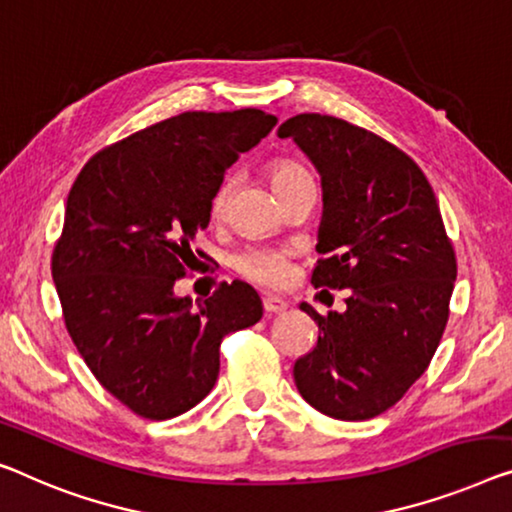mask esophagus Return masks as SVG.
I'll return each instance as SVG.
<instances>
[{
	"instance_id": "esophagus-1",
	"label": "esophagus",
	"mask_w": 512,
	"mask_h": 512,
	"mask_svg": "<svg viewBox=\"0 0 512 512\" xmlns=\"http://www.w3.org/2000/svg\"><path fill=\"white\" fill-rule=\"evenodd\" d=\"M264 312L266 315H282V312L287 310V303L282 299H273V296H269V299H264Z\"/></svg>"
}]
</instances>
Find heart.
<instances>
[{"label": "heart", "mask_w": 512, "mask_h": 512, "mask_svg": "<svg viewBox=\"0 0 512 512\" xmlns=\"http://www.w3.org/2000/svg\"><path fill=\"white\" fill-rule=\"evenodd\" d=\"M269 179L278 197L292 193L294 188L305 186V183L312 181L310 174L305 172L299 163H294V160H276L269 170ZM232 186L234 181L230 177L220 183L216 195H213L211 200L213 213H220L225 209L227 197L232 193ZM234 266L236 271H239L241 276H246L248 280H255L259 285L266 287H276L282 285L289 276V253L278 248H250L234 259Z\"/></svg>", "instance_id": "b5f03b06"}]
</instances>
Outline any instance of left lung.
<instances>
[{
    "label": "left lung",
    "mask_w": 512,
    "mask_h": 512,
    "mask_svg": "<svg viewBox=\"0 0 512 512\" xmlns=\"http://www.w3.org/2000/svg\"><path fill=\"white\" fill-rule=\"evenodd\" d=\"M322 179L319 259L312 285L349 289L345 312L317 322L319 338L294 363L303 400L338 421L393 407L423 375L448 322L457 264L444 220L414 160L381 137L326 114L278 128Z\"/></svg>",
    "instance_id": "obj_1"
}]
</instances>
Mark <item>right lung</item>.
<instances>
[{
  "label": "right lung",
  "mask_w": 512,
  "mask_h": 512,
  "mask_svg": "<svg viewBox=\"0 0 512 512\" xmlns=\"http://www.w3.org/2000/svg\"><path fill=\"white\" fill-rule=\"evenodd\" d=\"M278 119L183 112L103 149L75 179L52 253L66 329L94 377L135 414L165 421L211 393L227 333L262 319L234 280L204 301L174 294L207 230L225 170Z\"/></svg>",
  "instance_id": "add662e5"
}]
</instances>
